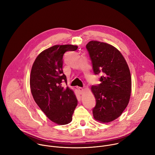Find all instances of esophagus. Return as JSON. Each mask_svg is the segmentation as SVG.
I'll use <instances>...</instances> for the list:
<instances>
[{
  "mask_svg": "<svg viewBox=\"0 0 155 155\" xmlns=\"http://www.w3.org/2000/svg\"><path fill=\"white\" fill-rule=\"evenodd\" d=\"M78 91H79V92H80V94H83V92H84V90L83 89V88L81 87H78Z\"/></svg>",
  "mask_w": 155,
  "mask_h": 155,
  "instance_id": "obj_1",
  "label": "esophagus"
}]
</instances>
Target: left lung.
Instances as JSON below:
<instances>
[{"mask_svg": "<svg viewBox=\"0 0 155 155\" xmlns=\"http://www.w3.org/2000/svg\"><path fill=\"white\" fill-rule=\"evenodd\" d=\"M95 75L102 74L101 83L91 86L96 101L94 119L108 123L118 118L127 107L131 93V77L122 54L110 44L90 41L86 46Z\"/></svg>", "mask_w": 155, "mask_h": 155, "instance_id": "8db88e82", "label": "left lung"}]
</instances>
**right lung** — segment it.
<instances>
[{
	"label": "right lung",
	"instance_id": "add662e5",
	"mask_svg": "<svg viewBox=\"0 0 155 155\" xmlns=\"http://www.w3.org/2000/svg\"><path fill=\"white\" fill-rule=\"evenodd\" d=\"M76 45H54L40 53L31 69L30 87L33 98L41 111L53 122L61 125L69 123L77 105V99L69 87L62 71L63 56L75 51Z\"/></svg>",
	"mask_w": 155,
	"mask_h": 155
}]
</instances>
